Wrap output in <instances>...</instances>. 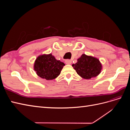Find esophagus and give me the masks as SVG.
Masks as SVG:
<instances>
[{
    "label": "esophagus",
    "instance_id": "1",
    "mask_svg": "<svg viewBox=\"0 0 130 130\" xmlns=\"http://www.w3.org/2000/svg\"><path fill=\"white\" fill-rule=\"evenodd\" d=\"M65 63L67 64H70L72 63V61L70 60H66L65 61Z\"/></svg>",
    "mask_w": 130,
    "mask_h": 130
}]
</instances>
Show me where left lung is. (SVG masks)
Masks as SVG:
<instances>
[{"label":"left lung","mask_w":130,"mask_h":130,"mask_svg":"<svg viewBox=\"0 0 130 130\" xmlns=\"http://www.w3.org/2000/svg\"><path fill=\"white\" fill-rule=\"evenodd\" d=\"M72 66L77 74L85 79L97 76L102 69V65L98 58L84 54L77 59V63L73 64Z\"/></svg>","instance_id":"1"}]
</instances>
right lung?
Returning a JSON list of instances; mask_svg holds the SVG:
<instances>
[{
    "label": "right lung",
    "mask_w": 130,
    "mask_h": 130,
    "mask_svg": "<svg viewBox=\"0 0 130 130\" xmlns=\"http://www.w3.org/2000/svg\"><path fill=\"white\" fill-rule=\"evenodd\" d=\"M64 65L63 62L57 60L52 54H44L36 58L34 68L38 76L50 80L55 78L60 74Z\"/></svg>",
    "instance_id": "add662e5"
}]
</instances>
